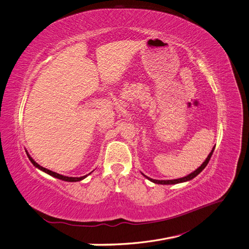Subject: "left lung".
<instances>
[{
  "instance_id": "left-lung-1",
  "label": "left lung",
  "mask_w": 249,
  "mask_h": 249,
  "mask_svg": "<svg viewBox=\"0 0 249 249\" xmlns=\"http://www.w3.org/2000/svg\"><path fill=\"white\" fill-rule=\"evenodd\" d=\"M214 149H215V146L212 148V150H211V153L209 154V156L207 157V159L205 160V162H203L200 166L196 169V170H194L193 172H191L190 175H188V176H186V177H184V178H176V179H154V178H148V177H146L145 175H142L144 176L147 179H149L150 182H153V183H155V184H160V185H176V184H179V183H184V182H188V180H191L192 178H194L196 176H198L199 173L206 168V166L208 165V163H209V161H210V159H211V157H212V155H213V152H214Z\"/></svg>"
}]
</instances>
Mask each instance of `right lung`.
<instances>
[{"label": "right lung", "instance_id": "obj_1", "mask_svg": "<svg viewBox=\"0 0 249 249\" xmlns=\"http://www.w3.org/2000/svg\"><path fill=\"white\" fill-rule=\"evenodd\" d=\"M26 152H27V150H26ZM27 156H28V158H29V160L31 161V163L34 165V166H35L36 168H38L39 170H41V171H43V172H46V173H48V175H50V176H52V177H54V178H56L65 180V182H80V180L84 179V178L88 176V175H86V176H83V177H80V178H73V177H65V176H62V175H59V173H57V172H54V171L49 170V169H47V168H44V167L40 166V165H39L38 163H36V162L32 159V157L28 154V152H27ZM91 172H92V171H91ZM91 172H90V173H91ZM90 173H89V175H90Z\"/></svg>", "mask_w": 249, "mask_h": 249}]
</instances>
